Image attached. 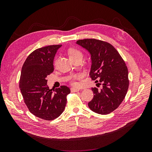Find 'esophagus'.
Here are the masks:
<instances>
[{
	"instance_id": "1",
	"label": "esophagus",
	"mask_w": 152,
	"mask_h": 152,
	"mask_svg": "<svg viewBox=\"0 0 152 152\" xmlns=\"http://www.w3.org/2000/svg\"><path fill=\"white\" fill-rule=\"evenodd\" d=\"M79 91V89H77V88H73V87H72V88H71V92L72 93H75V92H78Z\"/></svg>"
}]
</instances>
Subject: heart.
I'll return each instance as SVG.
<instances>
[{"label":"heart","instance_id":"heart-1","mask_svg":"<svg viewBox=\"0 0 152 152\" xmlns=\"http://www.w3.org/2000/svg\"><path fill=\"white\" fill-rule=\"evenodd\" d=\"M68 54L69 57H70V59L72 61L75 60V59H82V58H83V53L80 50L75 48H71L69 49ZM82 77V75L80 74V73H76V74L71 75L70 78H69V80H70L72 85L76 86L77 82L75 80L81 79Z\"/></svg>","mask_w":152,"mask_h":152}]
</instances>
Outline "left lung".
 I'll return each instance as SVG.
<instances>
[{"mask_svg":"<svg viewBox=\"0 0 152 152\" xmlns=\"http://www.w3.org/2000/svg\"><path fill=\"white\" fill-rule=\"evenodd\" d=\"M76 43L91 54L89 75L93 80L99 79L103 86L100 91L96 87L92 88L94 97L88 103L89 108L102 115L112 112L122 102L129 88L128 70L125 62L116 49L108 42L86 39L77 40Z\"/></svg>","mask_w":152,"mask_h":152,"instance_id":"8db88e82","label":"left lung"}]
</instances>
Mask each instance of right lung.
<instances>
[{
	"label": "right lung",
	"instance_id": "add662e5",
	"mask_svg": "<svg viewBox=\"0 0 152 152\" xmlns=\"http://www.w3.org/2000/svg\"><path fill=\"white\" fill-rule=\"evenodd\" d=\"M61 45L39 48L27 57L21 68L20 88L24 102L35 116L53 121L63 113L70 90L66 86L55 89L47 85L46 77L54 71L53 61Z\"/></svg>",
	"mask_w": 152,
	"mask_h": 152
}]
</instances>
